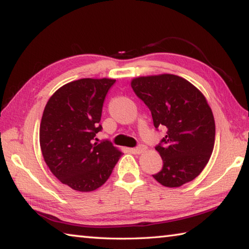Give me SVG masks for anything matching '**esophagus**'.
Masks as SVG:
<instances>
[{"mask_svg":"<svg viewBox=\"0 0 249 249\" xmlns=\"http://www.w3.org/2000/svg\"><path fill=\"white\" fill-rule=\"evenodd\" d=\"M145 148H146V147H145L144 145H138L137 147H135V148H134L133 150H134V153L141 154V153H142V151L145 150Z\"/></svg>","mask_w":249,"mask_h":249,"instance_id":"obj_1","label":"esophagus"}]
</instances>
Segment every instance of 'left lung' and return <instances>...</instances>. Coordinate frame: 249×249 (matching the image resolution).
<instances>
[{
  "instance_id": "8db88e82",
  "label": "left lung",
  "mask_w": 249,
  "mask_h": 249,
  "mask_svg": "<svg viewBox=\"0 0 249 249\" xmlns=\"http://www.w3.org/2000/svg\"><path fill=\"white\" fill-rule=\"evenodd\" d=\"M132 88L149 108L155 128L167 130L156 146L163 165L154 178L169 188L196 178L208 163L215 141L213 113L204 95L175 74L136 78Z\"/></svg>"
}]
</instances>
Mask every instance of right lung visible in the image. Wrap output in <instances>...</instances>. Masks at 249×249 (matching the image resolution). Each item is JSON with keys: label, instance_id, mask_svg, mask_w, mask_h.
I'll use <instances>...</instances> for the list:
<instances>
[{"label": "right lung", "instance_id": "1", "mask_svg": "<svg viewBox=\"0 0 249 249\" xmlns=\"http://www.w3.org/2000/svg\"><path fill=\"white\" fill-rule=\"evenodd\" d=\"M113 79H80L65 84L46 104L40 148L50 171L81 192L96 190L111 176L122 153L105 140L96 142L103 103Z\"/></svg>", "mask_w": 249, "mask_h": 249}]
</instances>
